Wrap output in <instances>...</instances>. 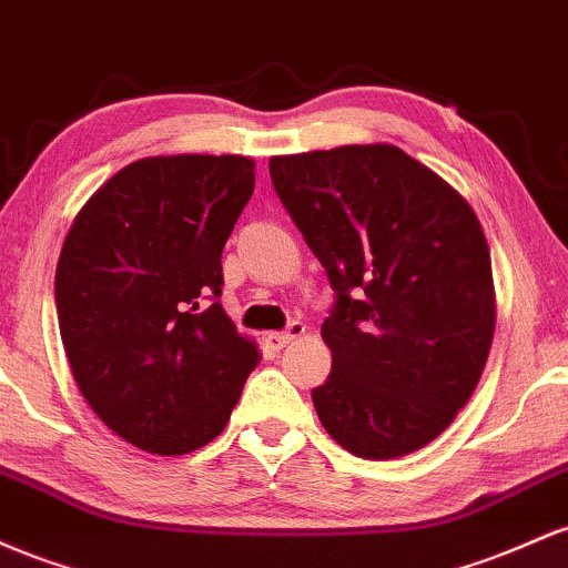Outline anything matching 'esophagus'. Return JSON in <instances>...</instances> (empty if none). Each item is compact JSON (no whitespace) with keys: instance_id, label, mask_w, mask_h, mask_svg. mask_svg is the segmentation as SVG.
Here are the masks:
<instances>
[{"instance_id":"1","label":"esophagus","mask_w":568,"mask_h":568,"mask_svg":"<svg viewBox=\"0 0 568 568\" xmlns=\"http://www.w3.org/2000/svg\"><path fill=\"white\" fill-rule=\"evenodd\" d=\"M305 335V327L301 322H292L290 327L284 329V333H267V346L271 348H276V352H282V348H286L290 346L292 341H297V337H303Z\"/></svg>"}]
</instances>
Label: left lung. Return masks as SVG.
Here are the masks:
<instances>
[{
	"instance_id": "left-lung-1",
	"label": "left lung",
	"mask_w": 568,
	"mask_h": 568,
	"mask_svg": "<svg viewBox=\"0 0 568 568\" xmlns=\"http://www.w3.org/2000/svg\"><path fill=\"white\" fill-rule=\"evenodd\" d=\"M271 180L335 290L311 392L327 435L397 458L443 435L473 397L496 327L480 222L443 176L394 144L271 158Z\"/></svg>"
}]
</instances>
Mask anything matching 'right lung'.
<instances>
[{
    "instance_id": "1",
    "label": "right lung",
    "mask_w": 568,
    "mask_h": 568,
    "mask_svg": "<svg viewBox=\"0 0 568 568\" xmlns=\"http://www.w3.org/2000/svg\"><path fill=\"white\" fill-rule=\"evenodd\" d=\"M254 193L241 155H158L88 199L55 267L82 397L114 435L182 456L225 429L257 343L222 308V250Z\"/></svg>"
}]
</instances>
